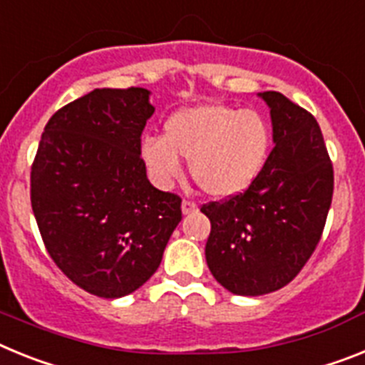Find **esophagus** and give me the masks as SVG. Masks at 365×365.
Here are the masks:
<instances>
[{
    "label": "esophagus",
    "instance_id": "1",
    "mask_svg": "<svg viewBox=\"0 0 365 365\" xmlns=\"http://www.w3.org/2000/svg\"><path fill=\"white\" fill-rule=\"evenodd\" d=\"M198 211V205L195 202H189V200H183L182 202V213L183 215H192Z\"/></svg>",
    "mask_w": 365,
    "mask_h": 365
}]
</instances>
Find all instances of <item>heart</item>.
Listing matches in <instances>:
<instances>
[{"mask_svg":"<svg viewBox=\"0 0 365 365\" xmlns=\"http://www.w3.org/2000/svg\"><path fill=\"white\" fill-rule=\"evenodd\" d=\"M270 147V125L257 110L200 103L174 112L165 121L163 138L141 139L139 160L160 189H169L182 176L183 158L202 191L233 198L261 176Z\"/></svg>","mask_w":365,"mask_h":365,"instance_id":"obj_1","label":"heart"}]
</instances>
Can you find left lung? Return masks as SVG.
Instances as JSON below:
<instances>
[{"label": "left lung", "mask_w": 365, "mask_h": 365, "mask_svg": "<svg viewBox=\"0 0 365 365\" xmlns=\"http://www.w3.org/2000/svg\"><path fill=\"white\" fill-rule=\"evenodd\" d=\"M270 108L272 148L248 191L211 202L205 261L237 296H262L299 274L319 242L332 202L334 174L316 119L279 91L259 93Z\"/></svg>", "instance_id": "8db88e82"}]
</instances>
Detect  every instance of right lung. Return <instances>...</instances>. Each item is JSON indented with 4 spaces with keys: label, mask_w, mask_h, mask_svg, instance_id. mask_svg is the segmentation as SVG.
Listing matches in <instances>:
<instances>
[{
    "label": "right lung",
    "mask_w": 365,
    "mask_h": 365,
    "mask_svg": "<svg viewBox=\"0 0 365 365\" xmlns=\"http://www.w3.org/2000/svg\"><path fill=\"white\" fill-rule=\"evenodd\" d=\"M150 91L93 90L43 128L31 204L51 259L77 287L115 299L158 270L182 200L152 185L139 160Z\"/></svg>",
    "instance_id": "obj_1"
}]
</instances>
